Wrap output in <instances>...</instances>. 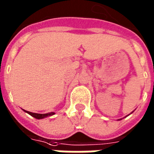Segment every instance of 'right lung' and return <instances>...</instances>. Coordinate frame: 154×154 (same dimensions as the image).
<instances>
[{
  "label": "right lung",
  "mask_w": 154,
  "mask_h": 154,
  "mask_svg": "<svg viewBox=\"0 0 154 154\" xmlns=\"http://www.w3.org/2000/svg\"><path fill=\"white\" fill-rule=\"evenodd\" d=\"M26 112H28L30 116H32L34 117V118H36V119H43V118H45V117L50 116H52V115L55 114L54 112L47 113V114H37V113L29 112V111H26Z\"/></svg>",
  "instance_id": "right-lung-1"
}]
</instances>
